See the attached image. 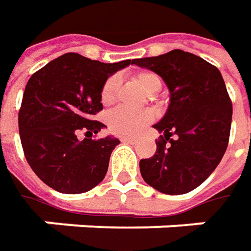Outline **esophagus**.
<instances>
[{"label": "esophagus", "instance_id": "1", "mask_svg": "<svg viewBox=\"0 0 251 251\" xmlns=\"http://www.w3.org/2000/svg\"><path fill=\"white\" fill-rule=\"evenodd\" d=\"M120 141H121V142H126V144H134V142H135V138H130V137H123Z\"/></svg>", "mask_w": 251, "mask_h": 251}]
</instances>
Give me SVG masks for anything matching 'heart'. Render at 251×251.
Wrapping results in <instances>:
<instances>
[{
  "label": "heart",
  "instance_id": "1",
  "mask_svg": "<svg viewBox=\"0 0 251 251\" xmlns=\"http://www.w3.org/2000/svg\"><path fill=\"white\" fill-rule=\"evenodd\" d=\"M134 82L140 86L148 96H153L162 88V79L152 71H141L134 75ZM119 86L117 76H110L103 83L100 92V99L103 104H111L116 98V91ZM153 119L150 110L131 111L124 107H117L107 114L109 130L119 137H135L147 124Z\"/></svg>",
  "mask_w": 251,
  "mask_h": 251
}]
</instances>
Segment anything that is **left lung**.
<instances>
[{"mask_svg": "<svg viewBox=\"0 0 251 251\" xmlns=\"http://www.w3.org/2000/svg\"><path fill=\"white\" fill-rule=\"evenodd\" d=\"M132 64L158 74L170 93L168 110L153 126L162 134L156 152L140 160L142 178L160 193L186 194L207 180L227 148L232 101L225 81L217 67L183 50Z\"/></svg>", "mask_w": 251, "mask_h": 251, "instance_id": "1", "label": "left lung"}]
</instances>
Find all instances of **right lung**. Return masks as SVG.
Segmentation results:
<instances>
[{"label":"right lung","instance_id":"right-lung-1","mask_svg":"<svg viewBox=\"0 0 251 251\" xmlns=\"http://www.w3.org/2000/svg\"><path fill=\"white\" fill-rule=\"evenodd\" d=\"M132 64L100 63L67 53L34 73L25 88L19 135L27 163L49 187L65 194L86 193L106 176L120 141L78 140V131L98 134L106 126L93 120L103 109L100 92L113 74Z\"/></svg>","mask_w":251,"mask_h":251}]
</instances>
